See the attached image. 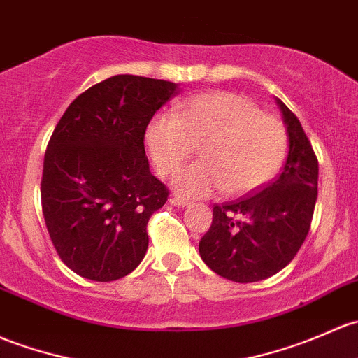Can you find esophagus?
Returning <instances> with one entry per match:
<instances>
[{
  "mask_svg": "<svg viewBox=\"0 0 358 358\" xmlns=\"http://www.w3.org/2000/svg\"><path fill=\"white\" fill-rule=\"evenodd\" d=\"M169 202H171L173 206H178V208H185V206H189V201H185V199L182 197H176V195H173V197L169 199Z\"/></svg>",
  "mask_w": 358,
  "mask_h": 358,
  "instance_id": "esophagus-1",
  "label": "esophagus"
}]
</instances>
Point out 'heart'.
Wrapping results in <instances>:
<instances>
[{"instance_id":"1","label":"heart","mask_w":358,"mask_h":358,"mask_svg":"<svg viewBox=\"0 0 358 358\" xmlns=\"http://www.w3.org/2000/svg\"><path fill=\"white\" fill-rule=\"evenodd\" d=\"M145 145L157 173L169 176L195 148L201 161L173 178L176 192L202 197L221 189L247 195L276 176L287 156L283 123L252 101L231 92H210L180 103L175 116L157 115L145 130Z\"/></svg>"}]
</instances>
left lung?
Masks as SVG:
<instances>
[{
	"label": "left lung",
	"instance_id": "obj_1",
	"mask_svg": "<svg viewBox=\"0 0 358 358\" xmlns=\"http://www.w3.org/2000/svg\"><path fill=\"white\" fill-rule=\"evenodd\" d=\"M288 131V157L280 175L252 194L213 208L199 243L210 269L235 283L266 280L287 268L306 242L317 201L319 163L299 118L278 99Z\"/></svg>",
	"mask_w": 358,
	"mask_h": 358
}]
</instances>
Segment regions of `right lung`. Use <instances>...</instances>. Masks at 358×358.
Segmentation results:
<instances>
[{
	"instance_id": "add662e5",
	"label": "right lung",
	"mask_w": 358,
	"mask_h": 358,
	"mask_svg": "<svg viewBox=\"0 0 358 358\" xmlns=\"http://www.w3.org/2000/svg\"><path fill=\"white\" fill-rule=\"evenodd\" d=\"M178 85L115 75L66 108L44 154L41 201L56 254L78 276L115 281L149 245L148 223L169 190L150 175L144 137Z\"/></svg>"
}]
</instances>
